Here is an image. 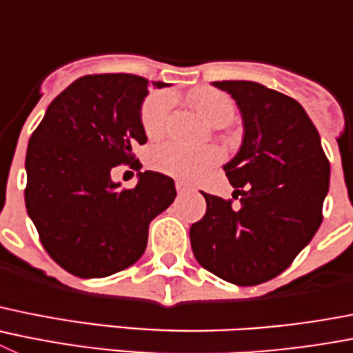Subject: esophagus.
Listing matches in <instances>:
<instances>
[{
	"mask_svg": "<svg viewBox=\"0 0 353 353\" xmlns=\"http://www.w3.org/2000/svg\"><path fill=\"white\" fill-rule=\"evenodd\" d=\"M190 189H192V187H190L189 183L182 182V180H179V182H176V190H179V194H185V192H189Z\"/></svg>",
	"mask_w": 353,
	"mask_h": 353,
	"instance_id": "obj_1",
	"label": "esophagus"
}]
</instances>
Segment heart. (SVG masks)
<instances>
[{"mask_svg": "<svg viewBox=\"0 0 353 353\" xmlns=\"http://www.w3.org/2000/svg\"><path fill=\"white\" fill-rule=\"evenodd\" d=\"M190 101L199 115L213 125L228 124L234 115L232 101L219 90H194ZM171 106H173V94L168 90L154 92L145 99L141 106V128L148 138H157L166 131ZM221 150L215 147L190 148L174 141L155 147L150 154V163L155 170L176 179H198L212 170L215 164L221 163Z\"/></svg>", "mask_w": 353, "mask_h": 353, "instance_id": "obj_1", "label": "heart"}]
</instances>
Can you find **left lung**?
<instances>
[{"mask_svg":"<svg viewBox=\"0 0 353 353\" xmlns=\"http://www.w3.org/2000/svg\"><path fill=\"white\" fill-rule=\"evenodd\" d=\"M213 85L236 101L245 134L224 166L232 198L203 192L206 213L190 228V245L210 273L259 285L285 271L312 241L331 170L319 131L296 99L247 80Z\"/></svg>","mask_w":353,"mask_h":353,"instance_id":"left-lung-1","label":"left lung"}]
</instances>
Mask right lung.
<instances>
[{
  "instance_id": "obj_1",
  "label": "right lung",
  "mask_w": 353,
  "mask_h": 353,
  "mask_svg": "<svg viewBox=\"0 0 353 353\" xmlns=\"http://www.w3.org/2000/svg\"><path fill=\"white\" fill-rule=\"evenodd\" d=\"M147 85L129 73L82 77L31 134L26 208L48 255L75 276H110L137 263L148 224L176 196L173 180L155 171L138 173L134 189L112 180L119 164L141 168L132 147L147 143L140 113Z\"/></svg>"
}]
</instances>
